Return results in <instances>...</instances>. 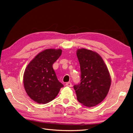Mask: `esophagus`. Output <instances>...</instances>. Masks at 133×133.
<instances>
[{
  "instance_id": "34e87169",
  "label": "esophagus",
  "mask_w": 133,
  "mask_h": 133,
  "mask_svg": "<svg viewBox=\"0 0 133 133\" xmlns=\"http://www.w3.org/2000/svg\"><path fill=\"white\" fill-rule=\"evenodd\" d=\"M66 86H68V87H71L72 86V83L70 82H68L66 84Z\"/></svg>"
}]
</instances>
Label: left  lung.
Returning <instances> with one entry per match:
<instances>
[{
	"label": "left lung",
	"instance_id": "8db88e82",
	"mask_svg": "<svg viewBox=\"0 0 133 133\" xmlns=\"http://www.w3.org/2000/svg\"><path fill=\"white\" fill-rule=\"evenodd\" d=\"M80 63V83L74 85L78 101L87 107H95L102 102L109 92L111 78L101 56L90 50L78 49Z\"/></svg>",
	"mask_w": 133,
	"mask_h": 133
}]
</instances>
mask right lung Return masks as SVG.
<instances>
[{"mask_svg": "<svg viewBox=\"0 0 133 133\" xmlns=\"http://www.w3.org/2000/svg\"><path fill=\"white\" fill-rule=\"evenodd\" d=\"M62 53L60 49H48L39 53L27 66L23 83L28 95L39 104L53 100L63 85L52 67Z\"/></svg>", "mask_w": 133, "mask_h": 133, "instance_id": "right-lung-1", "label": "right lung"}]
</instances>
